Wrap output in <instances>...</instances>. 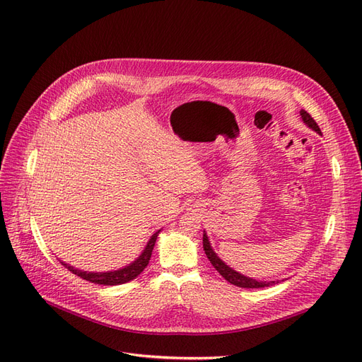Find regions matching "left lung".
<instances>
[{"label":"left lung","mask_w":362,"mask_h":362,"mask_svg":"<svg viewBox=\"0 0 362 362\" xmlns=\"http://www.w3.org/2000/svg\"><path fill=\"white\" fill-rule=\"evenodd\" d=\"M300 117L303 120V124L306 127H310L311 129H314L317 134H322V131L319 128V125L315 124V120L310 116V113H306L305 110H300ZM202 243H204V250L210 259L211 264L214 266V269L221 273V275L228 281L234 284L237 287H242V288H262V287H270L273 284H278L279 281H257V279H252L249 276L242 275V273H238L237 270H234L233 267H229L226 262H223L221 258L217 257L216 252L211 247L210 240H208L206 233L204 231V237H202Z\"/></svg>","instance_id":"1"}]
</instances>
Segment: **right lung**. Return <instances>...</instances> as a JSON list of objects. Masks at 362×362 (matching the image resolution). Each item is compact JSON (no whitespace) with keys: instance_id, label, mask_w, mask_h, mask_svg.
Segmentation results:
<instances>
[{"instance_id":"add662e5","label":"right lung","mask_w":362,"mask_h":362,"mask_svg":"<svg viewBox=\"0 0 362 362\" xmlns=\"http://www.w3.org/2000/svg\"><path fill=\"white\" fill-rule=\"evenodd\" d=\"M160 231H161V229H158L157 233L152 234L148 245L145 246L144 250H141V254L133 262H129L128 266H125L122 269L110 270V272H86V270L75 269L74 266L66 264V262H63V261H60V262L68 270H71L74 275L80 276V278L89 281V282L100 284V286H120V284H125V282L136 279L140 275V273L145 270V267L148 266V262L151 259L152 249H154V246H156V242H157V237H158Z\"/></svg>"}]
</instances>
